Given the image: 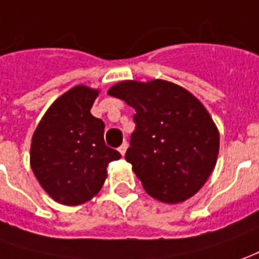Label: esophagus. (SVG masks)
Returning <instances> with one entry per match:
<instances>
[{
	"label": "esophagus",
	"mask_w": 259,
	"mask_h": 259,
	"mask_svg": "<svg viewBox=\"0 0 259 259\" xmlns=\"http://www.w3.org/2000/svg\"><path fill=\"white\" fill-rule=\"evenodd\" d=\"M126 149H128V142L125 141V142H124V144H122V145L118 148V151H119V153H121V155L124 156V155H125V152H126Z\"/></svg>",
	"instance_id": "esophagus-1"
}]
</instances>
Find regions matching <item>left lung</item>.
<instances>
[{
    "mask_svg": "<svg viewBox=\"0 0 259 259\" xmlns=\"http://www.w3.org/2000/svg\"><path fill=\"white\" fill-rule=\"evenodd\" d=\"M108 94L135 110L125 159L153 199L181 203L206 183L215 166L220 137L199 100L166 80H125Z\"/></svg>",
    "mask_w": 259,
    "mask_h": 259,
    "instance_id": "obj_1",
    "label": "left lung"
}]
</instances>
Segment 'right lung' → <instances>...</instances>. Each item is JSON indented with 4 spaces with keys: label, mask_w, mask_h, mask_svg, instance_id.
<instances>
[{
    "label": "right lung",
    "mask_w": 259,
    "mask_h": 259,
    "mask_svg": "<svg viewBox=\"0 0 259 259\" xmlns=\"http://www.w3.org/2000/svg\"><path fill=\"white\" fill-rule=\"evenodd\" d=\"M97 96L87 85L70 89L49 107L32 137V170L60 204L92 200L106 182L108 163L121 158L104 142V122L90 112Z\"/></svg>",
    "instance_id": "1"
}]
</instances>
